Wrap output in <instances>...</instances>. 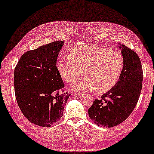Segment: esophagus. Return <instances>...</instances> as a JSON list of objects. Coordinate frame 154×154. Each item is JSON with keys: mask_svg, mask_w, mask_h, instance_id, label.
I'll return each instance as SVG.
<instances>
[{"mask_svg": "<svg viewBox=\"0 0 154 154\" xmlns=\"http://www.w3.org/2000/svg\"><path fill=\"white\" fill-rule=\"evenodd\" d=\"M76 95L77 96H79V97H82L84 95V94H82L81 93H76Z\"/></svg>", "mask_w": 154, "mask_h": 154, "instance_id": "34e87169", "label": "esophagus"}]
</instances>
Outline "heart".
<instances>
[{"instance_id":"heart-1","label":"heart","mask_w":154,"mask_h":154,"mask_svg":"<svg viewBox=\"0 0 154 154\" xmlns=\"http://www.w3.org/2000/svg\"><path fill=\"white\" fill-rule=\"evenodd\" d=\"M120 54L110 49L95 45L77 46L68 53V58L59 61L57 70L68 84H73L82 74L84 79L75 84L76 91L105 92L115 85L123 67Z\"/></svg>"}]
</instances>
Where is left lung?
<instances>
[{"instance_id": "left-lung-1", "label": "left lung", "mask_w": 154, "mask_h": 154, "mask_svg": "<svg viewBox=\"0 0 154 154\" xmlns=\"http://www.w3.org/2000/svg\"><path fill=\"white\" fill-rule=\"evenodd\" d=\"M118 47L123 58L119 81L112 89L96 99L88 110L91 120L98 126L112 127L129 116L140 97L143 82L141 63L137 54L121 43Z\"/></svg>"}]
</instances>
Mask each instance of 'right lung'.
<instances>
[{
	"instance_id": "obj_1",
	"label": "right lung",
	"mask_w": 154,
	"mask_h": 154,
	"mask_svg": "<svg viewBox=\"0 0 154 154\" xmlns=\"http://www.w3.org/2000/svg\"><path fill=\"white\" fill-rule=\"evenodd\" d=\"M63 45V41H57L27 51L14 69L18 106L29 122L39 126L48 127L60 120L71 95L63 90L59 93L64 86L56 63Z\"/></svg>"
}]
</instances>
